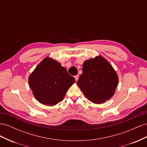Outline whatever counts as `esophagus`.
Wrapping results in <instances>:
<instances>
[{
  "label": "esophagus",
  "mask_w": 147,
  "mask_h": 147,
  "mask_svg": "<svg viewBox=\"0 0 147 147\" xmlns=\"http://www.w3.org/2000/svg\"><path fill=\"white\" fill-rule=\"evenodd\" d=\"M78 78H79V76H78V75H76V76H75V81L77 82V81H78Z\"/></svg>",
  "instance_id": "34e87169"
}]
</instances>
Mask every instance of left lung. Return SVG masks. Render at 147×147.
Returning <instances> with one entry per match:
<instances>
[{"label":"left lung","instance_id":"obj_1","mask_svg":"<svg viewBox=\"0 0 147 147\" xmlns=\"http://www.w3.org/2000/svg\"><path fill=\"white\" fill-rule=\"evenodd\" d=\"M77 84L84 95L94 104H102L112 98L118 84V76L103 56L85 61Z\"/></svg>","mask_w":147,"mask_h":147}]
</instances>
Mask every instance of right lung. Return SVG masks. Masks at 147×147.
Segmentation results:
<instances>
[{
	"instance_id": "1",
	"label": "right lung",
	"mask_w": 147,
	"mask_h": 147,
	"mask_svg": "<svg viewBox=\"0 0 147 147\" xmlns=\"http://www.w3.org/2000/svg\"><path fill=\"white\" fill-rule=\"evenodd\" d=\"M28 81L32 94L40 103L54 106L63 100L75 79L59 63L46 57L29 75Z\"/></svg>"
}]
</instances>
